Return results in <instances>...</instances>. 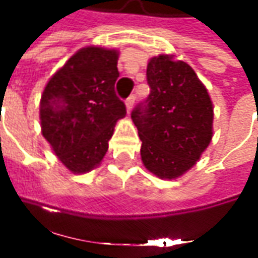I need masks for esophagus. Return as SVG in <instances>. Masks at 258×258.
Masks as SVG:
<instances>
[{"label": "esophagus", "instance_id": "1", "mask_svg": "<svg viewBox=\"0 0 258 258\" xmlns=\"http://www.w3.org/2000/svg\"><path fill=\"white\" fill-rule=\"evenodd\" d=\"M125 105H126V109H127V112H131L133 108V105H135V95H131V96L126 99Z\"/></svg>", "mask_w": 258, "mask_h": 258}]
</instances>
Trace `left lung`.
Returning <instances> with one entry per match:
<instances>
[{"instance_id":"obj_1","label":"left lung","mask_w":258,"mask_h":258,"mask_svg":"<svg viewBox=\"0 0 258 258\" xmlns=\"http://www.w3.org/2000/svg\"><path fill=\"white\" fill-rule=\"evenodd\" d=\"M150 95L133 109L145 167L160 179H177L196 165L213 138V102L193 68L174 55L148 62Z\"/></svg>"}]
</instances>
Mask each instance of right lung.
<instances>
[{"instance_id": "obj_1", "label": "right lung", "mask_w": 258, "mask_h": 258, "mask_svg": "<svg viewBox=\"0 0 258 258\" xmlns=\"http://www.w3.org/2000/svg\"><path fill=\"white\" fill-rule=\"evenodd\" d=\"M117 49L85 46L53 74L39 102L41 131L60 163L72 173L102 162L125 103L115 93Z\"/></svg>"}]
</instances>
